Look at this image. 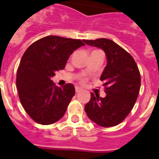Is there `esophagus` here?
<instances>
[{"mask_svg": "<svg viewBox=\"0 0 159 159\" xmlns=\"http://www.w3.org/2000/svg\"><path fill=\"white\" fill-rule=\"evenodd\" d=\"M81 91H82V88H79V87H75V92H76V93L81 92Z\"/></svg>", "mask_w": 159, "mask_h": 159, "instance_id": "34e87169", "label": "esophagus"}]
</instances>
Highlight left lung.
I'll use <instances>...</instances> for the list:
<instances>
[{
  "mask_svg": "<svg viewBox=\"0 0 159 159\" xmlns=\"http://www.w3.org/2000/svg\"><path fill=\"white\" fill-rule=\"evenodd\" d=\"M84 42L103 50L107 62L100 76L106 96L92 92L84 110L97 125L114 127L124 120L137 100L141 84L139 71L133 57L113 40L101 38Z\"/></svg>",
  "mask_w": 159,
  "mask_h": 159,
  "instance_id": "left-lung-1",
  "label": "left lung"
}]
</instances>
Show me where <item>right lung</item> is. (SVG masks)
I'll return each instance as SVG.
<instances>
[{
	"instance_id": "right-lung-1",
	"label": "right lung",
	"mask_w": 159,
	"mask_h": 159,
	"mask_svg": "<svg viewBox=\"0 0 159 159\" xmlns=\"http://www.w3.org/2000/svg\"><path fill=\"white\" fill-rule=\"evenodd\" d=\"M80 40L48 36L32 43L24 53L16 73V88L22 106L35 122L49 125L60 120L75 95V87H57L51 79L64 69Z\"/></svg>"
}]
</instances>
